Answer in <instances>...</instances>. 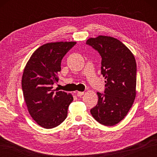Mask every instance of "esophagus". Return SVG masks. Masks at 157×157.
Listing matches in <instances>:
<instances>
[{
	"instance_id": "34e87169",
	"label": "esophagus",
	"mask_w": 157,
	"mask_h": 157,
	"mask_svg": "<svg viewBox=\"0 0 157 157\" xmlns=\"http://www.w3.org/2000/svg\"><path fill=\"white\" fill-rule=\"evenodd\" d=\"M84 94V92H77V96H82Z\"/></svg>"
}]
</instances>
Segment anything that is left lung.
I'll list each match as a JSON object with an SVG mask.
<instances>
[{"mask_svg":"<svg viewBox=\"0 0 157 157\" xmlns=\"http://www.w3.org/2000/svg\"><path fill=\"white\" fill-rule=\"evenodd\" d=\"M86 44L102 57L101 73L105 79V94L97 92L98 104L90 110L96 121L113 126L123 120L136 95V63L130 50L111 36L90 38Z\"/></svg>","mask_w":157,"mask_h":157,"instance_id":"8db88e82","label":"left lung"}]
</instances>
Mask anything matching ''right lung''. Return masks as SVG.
I'll return each instance as SVG.
<instances>
[{"instance_id":"right-lung-1","label":"right lung","mask_w":157,"mask_h":157,"mask_svg":"<svg viewBox=\"0 0 157 157\" xmlns=\"http://www.w3.org/2000/svg\"><path fill=\"white\" fill-rule=\"evenodd\" d=\"M75 42H55L36 49L23 70L21 86L29 113L40 126L51 129L66 119L71 94L53 90L59 81L61 63Z\"/></svg>"}]
</instances>
